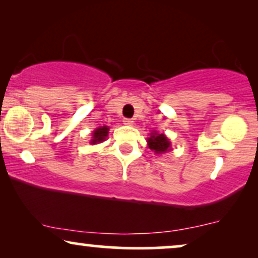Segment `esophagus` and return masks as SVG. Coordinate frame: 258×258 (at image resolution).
<instances>
[{
	"label": "esophagus",
	"mask_w": 258,
	"mask_h": 258,
	"mask_svg": "<svg viewBox=\"0 0 258 258\" xmlns=\"http://www.w3.org/2000/svg\"><path fill=\"white\" fill-rule=\"evenodd\" d=\"M123 123H125V125H127V126H132L133 125V120L125 118V119H123Z\"/></svg>",
	"instance_id": "obj_1"
}]
</instances>
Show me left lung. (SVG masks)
Segmentation results:
<instances>
[{"instance_id":"obj_1","label":"left lung","mask_w":258,"mask_h":258,"mask_svg":"<svg viewBox=\"0 0 258 258\" xmlns=\"http://www.w3.org/2000/svg\"><path fill=\"white\" fill-rule=\"evenodd\" d=\"M147 144H149V147L152 151L156 152V154H161L167 152V151L171 150V143L170 140L167 139V137L163 135H159L156 131L151 133V137L147 139Z\"/></svg>"}]
</instances>
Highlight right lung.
Returning <instances> with one entry per match:
<instances>
[{"mask_svg":"<svg viewBox=\"0 0 258 258\" xmlns=\"http://www.w3.org/2000/svg\"><path fill=\"white\" fill-rule=\"evenodd\" d=\"M108 127L107 126H101V127H98L97 130H95V131L92 133V139L91 140V144H99V143H101V142H104V140L107 138V136H108Z\"/></svg>","mask_w":258,"mask_h":258,"instance_id":"1","label":"right lung"}]
</instances>
